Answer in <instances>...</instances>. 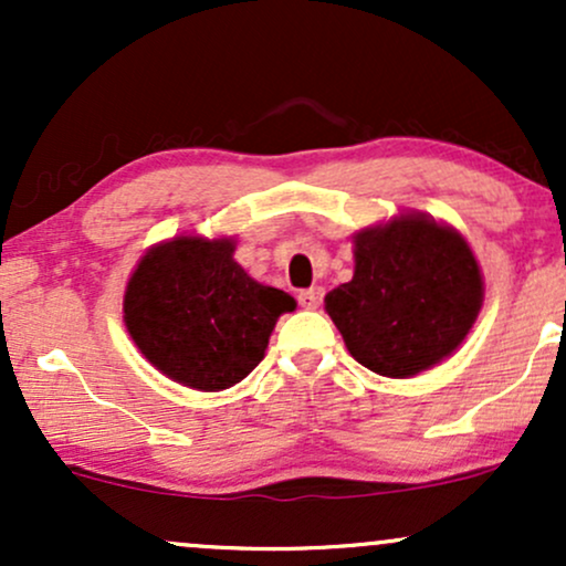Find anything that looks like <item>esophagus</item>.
I'll return each instance as SVG.
<instances>
[{
	"mask_svg": "<svg viewBox=\"0 0 566 566\" xmlns=\"http://www.w3.org/2000/svg\"><path fill=\"white\" fill-rule=\"evenodd\" d=\"M322 297H324V290L322 287H311V290L297 292V303H301L303 308H311V311L319 308Z\"/></svg>",
	"mask_w": 566,
	"mask_h": 566,
	"instance_id": "esophagus-1",
	"label": "esophagus"
}]
</instances>
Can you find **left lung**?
Listing matches in <instances>:
<instances>
[{
    "label": "left lung",
    "instance_id": "obj_1",
    "mask_svg": "<svg viewBox=\"0 0 566 566\" xmlns=\"http://www.w3.org/2000/svg\"><path fill=\"white\" fill-rule=\"evenodd\" d=\"M354 279L327 292V314L359 365L409 378L450 356L482 308L465 239L423 216L356 233Z\"/></svg>",
    "mask_w": 566,
    "mask_h": 566
}]
</instances>
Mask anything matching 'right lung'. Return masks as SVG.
<instances>
[{"label":"right lung","mask_w":566,"mask_h":566,"mask_svg":"<svg viewBox=\"0 0 566 566\" xmlns=\"http://www.w3.org/2000/svg\"><path fill=\"white\" fill-rule=\"evenodd\" d=\"M287 292L233 261L231 239L178 237L154 247L129 276L125 322L135 346L167 378L220 391L244 380L269 346Z\"/></svg>","instance_id":"add662e5"}]
</instances>
